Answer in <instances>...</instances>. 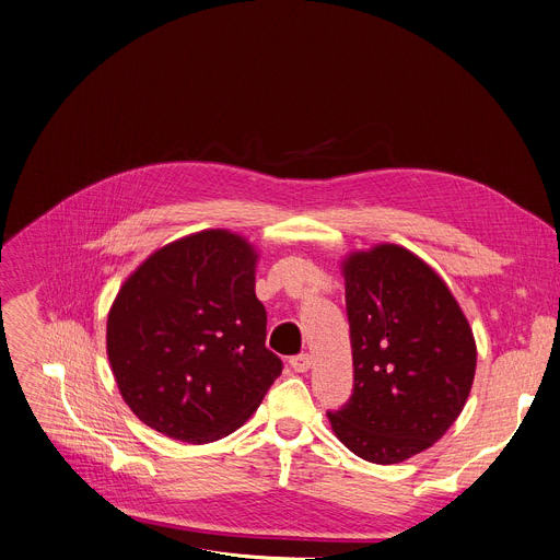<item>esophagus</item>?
I'll return each instance as SVG.
<instances>
[{"label": "esophagus", "mask_w": 560, "mask_h": 560, "mask_svg": "<svg viewBox=\"0 0 560 560\" xmlns=\"http://www.w3.org/2000/svg\"><path fill=\"white\" fill-rule=\"evenodd\" d=\"M290 365L294 372H307L312 368V357L310 354H296L290 359Z\"/></svg>", "instance_id": "34e87169"}]
</instances>
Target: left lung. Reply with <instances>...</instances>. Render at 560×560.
Wrapping results in <instances>:
<instances>
[{
	"label": "left lung",
	"mask_w": 560,
	"mask_h": 560,
	"mask_svg": "<svg viewBox=\"0 0 560 560\" xmlns=\"http://www.w3.org/2000/svg\"><path fill=\"white\" fill-rule=\"evenodd\" d=\"M354 392L328 412L363 460L392 465L432 447L465 408L476 341L447 283L415 253L378 244L341 261Z\"/></svg>",
	"instance_id": "left-lung-1"
}]
</instances>
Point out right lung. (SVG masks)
<instances>
[{"label":"right lung","mask_w":560,"mask_h":560,"mask_svg":"<svg viewBox=\"0 0 560 560\" xmlns=\"http://www.w3.org/2000/svg\"><path fill=\"white\" fill-rule=\"evenodd\" d=\"M246 236L201 230L154 250L121 283L106 326L119 394L148 428L210 443L242 428L281 374Z\"/></svg>","instance_id":"right-lung-1"}]
</instances>
